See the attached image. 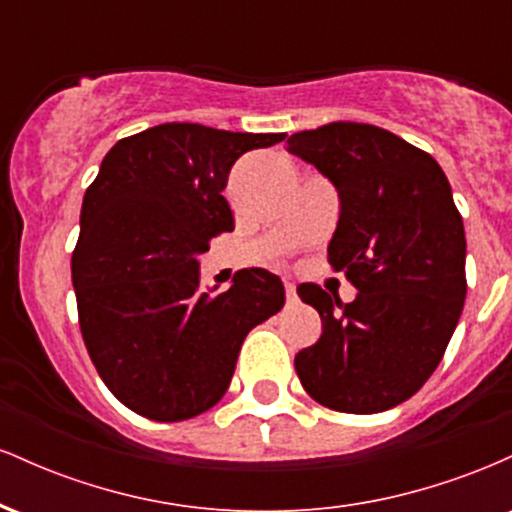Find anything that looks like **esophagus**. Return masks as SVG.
<instances>
[{"label":"esophagus","mask_w":512,"mask_h":512,"mask_svg":"<svg viewBox=\"0 0 512 512\" xmlns=\"http://www.w3.org/2000/svg\"><path fill=\"white\" fill-rule=\"evenodd\" d=\"M284 289H286V301H289V303H296V286H293L291 281H286Z\"/></svg>","instance_id":"1"}]
</instances>
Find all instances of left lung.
I'll return each mask as SVG.
<instances>
[{
    "label": "left lung",
    "mask_w": 512,
    "mask_h": 512,
    "mask_svg": "<svg viewBox=\"0 0 512 512\" xmlns=\"http://www.w3.org/2000/svg\"><path fill=\"white\" fill-rule=\"evenodd\" d=\"M286 144L337 187L327 262L358 291L342 303L317 284L298 286L322 317L320 339L296 354L298 378L344 414L397 407L438 368L467 296L450 182L431 154L363 122L305 129Z\"/></svg>",
    "instance_id": "obj_1"
}]
</instances>
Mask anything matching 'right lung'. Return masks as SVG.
I'll return each instance as SVG.
<instances>
[{
  "label": "right lung",
  "instance_id": "1",
  "mask_svg": "<svg viewBox=\"0 0 512 512\" xmlns=\"http://www.w3.org/2000/svg\"><path fill=\"white\" fill-rule=\"evenodd\" d=\"M286 134L166 122L108 151L81 207L72 281L86 351L108 390L151 421H185L226 395L252 327L284 308V284L240 269L199 291L197 257L236 228L223 187L245 151Z\"/></svg>",
  "mask_w": 512,
  "mask_h": 512
}]
</instances>
